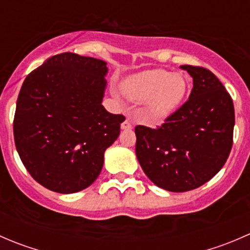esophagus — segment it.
<instances>
[{
	"instance_id": "obj_1",
	"label": "esophagus",
	"mask_w": 250,
	"mask_h": 250,
	"mask_svg": "<svg viewBox=\"0 0 250 250\" xmlns=\"http://www.w3.org/2000/svg\"><path fill=\"white\" fill-rule=\"evenodd\" d=\"M121 128H122V129H125V130H128V129H132L133 128V123H132V121L130 120H125V122H122V125H121Z\"/></svg>"
}]
</instances>
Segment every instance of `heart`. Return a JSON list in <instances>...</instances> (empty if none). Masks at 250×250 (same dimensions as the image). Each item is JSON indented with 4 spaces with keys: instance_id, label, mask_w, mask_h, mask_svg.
Masks as SVG:
<instances>
[{
    "instance_id": "heart-1",
    "label": "heart",
    "mask_w": 250,
    "mask_h": 250,
    "mask_svg": "<svg viewBox=\"0 0 250 250\" xmlns=\"http://www.w3.org/2000/svg\"><path fill=\"white\" fill-rule=\"evenodd\" d=\"M125 93L135 102H147V109L155 118H163L176 109L188 90L183 75L162 69L140 72L125 82Z\"/></svg>"
}]
</instances>
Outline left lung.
Segmentation results:
<instances>
[{"instance_id":"8db88e82","label":"left lung","mask_w":250,"mask_h":250,"mask_svg":"<svg viewBox=\"0 0 250 250\" xmlns=\"http://www.w3.org/2000/svg\"><path fill=\"white\" fill-rule=\"evenodd\" d=\"M181 69L193 78L188 99L160 127H135V153L144 173L172 192L210 180L224 167L233 143V102L223 83L206 67Z\"/></svg>"}]
</instances>
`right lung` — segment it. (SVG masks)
Returning a JSON list of instances; mask_svg holds the SVG:
<instances>
[{
    "label": "right lung",
    "mask_w": 250,
    "mask_h": 250,
    "mask_svg": "<svg viewBox=\"0 0 250 250\" xmlns=\"http://www.w3.org/2000/svg\"><path fill=\"white\" fill-rule=\"evenodd\" d=\"M106 62L75 53L47 59L25 78L17 100L16 147L30 175L50 191L74 193L102 172L123 115L102 105Z\"/></svg>",
    "instance_id": "add662e5"
}]
</instances>
